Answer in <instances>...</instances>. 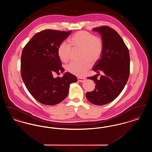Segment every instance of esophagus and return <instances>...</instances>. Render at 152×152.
<instances>
[{
  "label": "esophagus",
  "instance_id": "1",
  "mask_svg": "<svg viewBox=\"0 0 152 152\" xmlns=\"http://www.w3.org/2000/svg\"><path fill=\"white\" fill-rule=\"evenodd\" d=\"M77 80H78V81H80V82H83V81H84L86 80V79H85V78H83V77H77Z\"/></svg>",
  "mask_w": 152,
  "mask_h": 152
}]
</instances>
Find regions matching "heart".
Here are the masks:
<instances>
[{
    "instance_id": "obj_1",
    "label": "heart",
    "mask_w": 152,
    "mask_h": 152,
    "mask_svg": "<svg viewBox=\"0 0 152 152\" xmlns=\"http://www.w3.org/2000/svg\"><path fill=\"white\" fill-rule=\"evenodd\" d=\"M69 42L74 48L83 50V58L86 60L82 62H71L67 65L66 69L76 76H84L92 66L91 62L94 63L101 57L104 50L103 40L100 37L81 31L73 35ZM71 45L65 42L58 45V56L62 61L67 62L69 60L72 51Z\"/></svg>"
}]
</instances>
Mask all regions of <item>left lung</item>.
Returning a JSON list of instances; mask_svg holds the SVG:
<instances>
[{"label":"left lung","instance_id":"left-lung-1","mask_svg":"<svg viewBox=\"0 0 152 152\" xmlns=\"http://www.w3.org/2000/svg\"><path fill=\"white\" fill-rule=\"evenodd\" d=\"M93 30L101 35L104 42L101 58L96 61L93 70L97 73L102 71L104 75L100 79H97V75L88 77L96 86L92 92L86 93V97L94 104L102 105L113 101L125 86L130 73L129 52L115 29L102 26Z\"/></svg>","mask_w":152,"mask_h":152}]
</instances>
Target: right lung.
Segmentation results:
<instances>
[{"label": "right lung", "mask_w": 152, "mask_h": 152, "mask_svg": "<svg viewBox=\"0 0 152 152\" xmlns=\"http://www.w3.org/2000/svg\"><path fill=\"white\" fill-rule=\"evenodd\" d=\"M71 31L45 29L36 34L26 45L21 56V75L31 94L39 102L54 105L64 100L70 84L77 82L72 74L66 72L54 78V73L64 69L58 54V45Z\"/></svg>", "instance_id": "add662e5"}]
</instances>
